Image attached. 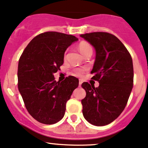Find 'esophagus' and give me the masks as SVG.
Instances as JSON below:
<instances>
[{
    "label": "esophagus",
    "mask_w": 148,
    "mask_h": 148,
    "mask_svg": "<svg viewBox=\"0 0 148 148\" xmlns=\"http://www.w3.org/2000/svg\"><path fill=\"white\" fill-rule=\"evenodd\" d=\"M82 83H83V81H81V80H79V86H81V84H82Z\"/></svg>",
    "instance_id": "esophagus-1"
}]
</instances>
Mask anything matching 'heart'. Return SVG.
<instances>
[{"instance_id": "1", "label": "heart", "mask_w": 148, "mask_h": 148, "mask_svg": "<svg viewBox=\"0 0 148 148\" xmlns=\"http://www.w3.org/2000/svg\"><path fill=\"white\" fill-rule=\"evenodd\" d=\"M78 48H79V50L80 52L83 54V55H85L88 51L92 50L91 46L86 42H81L78 45ZM85 71V69H78L75 70L74 72V74L76 76H81L83 74H84Z\"/></svg>"}]
</instances>
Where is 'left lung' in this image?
I'll return each mask as SVG.
<instances>
[{"label":"left lung","instance_id":"8db88e82","mask_svg":"<svg viewBox=\"0 0 148 148\" xmlns=\"http://www.w3.org/2000/svg\"><path fill=\"white\" fill-rule=\"evenodd\" d=\"M93 46L96 57L91 74L99 82L95 88L88 83L81 100L83 115L95 126L108 125L121 114L133 88L134 68L130 53L118 37L108 33L95 32L80 35Z\"/></svg>","mask_w":148,"mask_h":148}]
</instances>
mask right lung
<instances>
[{"label": "right lung", "instance_id": "obj_1", "mask_svg": "<svg viewBox=\"0 0 148 148\" xmlns=\"http://www.w3.org/2000/svg\"><path fill=\"white\" fill-rule=\"evenodd\" d=\"M78 38L58 32L35 37L25 47L18 64V88L25 108L37 121L53 125L63 118L66 103L79 86L72 76L59 82L53 74L63 64L66 49Z\"/></svg>", "mask_w": 148, "mask_h": 148}]
</instances>
